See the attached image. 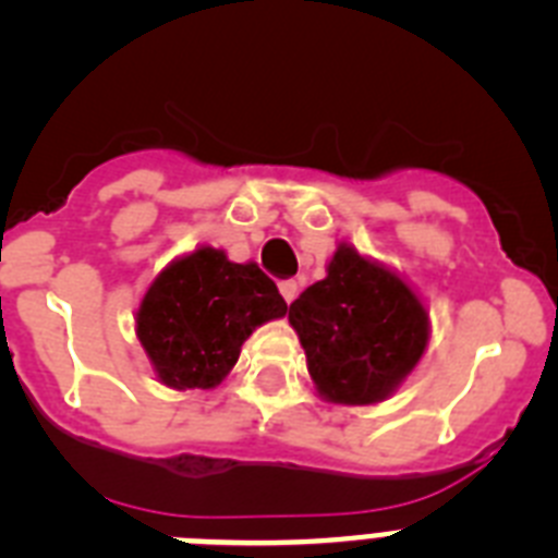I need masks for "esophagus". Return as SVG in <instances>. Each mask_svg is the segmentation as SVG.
<instances>
[{
  "label": "esophagus",
  "instance_id": "1",
  "mask_svg": "<svg viewBox=\"0 0 558 558\" xmlns=\"http://www.w3.org/2000/svg\"><path fill=\"white\" fill-rule=\"evenodd\" d=\"M279 293H282L284 302L290 304L295 299V295H299V282H295V279H288V282L279 284Z\"/></svg>",
  "mask_w": 558,
  "mask_h": 558
}]
</instances>
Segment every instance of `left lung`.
I'll return each mask as SVG.
<instances>
[{
  "label": "left lung",
  "mask_w": 558,
  "mask_h": 558,
  "mask_svg": "<svg viewBox=\"0 0 558 558\" xmlns=\"http://www.w3.org/2000/svg\"><path fill=\"white\" fill-rule=\"evenodd\" d=\"M318 397L377 405L411 377L430 340V313L405 276L338 243L327 276L288 313Z\"/></svg>",
  "instance_id": "left-lung-1"
}]
</instances>
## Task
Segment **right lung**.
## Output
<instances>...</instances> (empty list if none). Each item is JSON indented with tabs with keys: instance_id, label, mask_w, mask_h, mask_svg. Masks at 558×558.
<instances>
[{
	"instance_id": "obj_1",
	"label": "right lung",
	"mask_w": 558,
	"mask_h": 558,
	"mask_svg": "<svg viewBox=\"0 0 558 558\" xmlns=\"http://www.w3.org/2000/svg\"><path fill=\"white\" fill-rule=\"evenodd\" d=\"M288 304L256 263H231L223 248L198 245L175 256L136 310V338L161 386H220L256 327Z\"/></svg>"
}]
</instances>
